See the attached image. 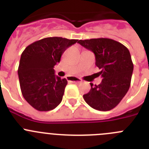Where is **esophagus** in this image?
Masks as SVG:
<instances>
[{"label": "esophagus", "instance_id": "1", "mask_svg": "<svg viewBox=\"0 0 149 149\" xmlns=\"http://www.w3.org/2000/svg\"><path fill=\"white\" fill-rule=\"evenodd\" d=\"M68 81L76 83V84H81L82 82V80L81 78H77V77H68Z\"/></svg>", "mask_w": 149, "mask_h": 149}]
</instances>
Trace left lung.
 Instances as JSON below:
<instances>
[{
	"label": "left lung",
	"mask_w": 149,
	"mask_h": 149,
	"mask_svg": "<svg viewBox=\"0 0 149 149\" xmlns=\"http://www.w3.org/2000/svg\"><path fill=\"white\" fill-rule=\"evenodd\" d=\"M77 42L95 56L97 73L102 81L99 85L90 84L91 89L84 98L93 109L108 111L119 104L131 85L134 64L129 50L122 43L107 38L84 39Z\"/></svg>",
	"instance_id": "left-lung-1"
}]
</instances>
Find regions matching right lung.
Here are the masks:
<instances>
[{"label":"right lung","mask_w":149,"mask_h":149,"mask_svg":"<svg viewBox=\"0 0 149 149\" xmlns=\"http://www.w3.org/2000/svg\"><path fill=\"white\" fill-rule=\"evenodd\" d=\"M77 39L48 37L29 45L21 56L18 74L24 99L39 111H49L63 99L66 79L54 74V65Z\"/></svg>","instance_id":"add662e5"}]
</instances>
